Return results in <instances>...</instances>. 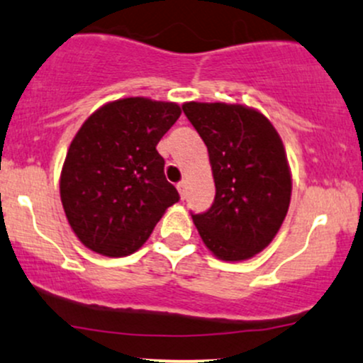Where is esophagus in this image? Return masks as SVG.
<instances>
[{
	"label": "esophagus",
	"mask_w": 363,
	"mask_h": 363,
	"mask_svg": "<svg viewBox=\"0 0 363 363\" xmlns=\"http://www.w3.org/2000/svg\"><path fill=\"white\" fill-rule=\"evenodd\" d=\"M177 189H178V192H180V197L185 199V197H186V189H189V186H186V182L183 180V182L178 183Z\"/></svg>",
	"instance_id": "obj_1"
}]
</instances>
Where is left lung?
Segmentation results:
<instances>
[{"label":"left lung","mask_w":363,"mask_h":363,"mask_svg":"<svg viewBox=\"0 0 363 363\" xmlns=\"http://www.w3.org/2000/svg\"><path fill=\"white\" fill-rule=\"evenodd\" d=\"M209 152L216 197L194 214L203 245L226 262L252 259L278 235L291 201V169L269 118L243 104L185 103Z\"/></svg>","instance_id":"obj_1"}]
</instances>
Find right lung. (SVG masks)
<instances>
[{
	"mask_svg": "<svg viewBox=\"0 0 363 363\" xmlns=\"http://www.w3.org/2000/svg\"><path fill=\"white\" fill-rule=\"evenodd\" d=\"M180 115L177 103L123 97L97 108L75 133L60 197L72 231L92 252L133 254L178 202L156 145Z\"/></svg>",
	"mask_w": 363,
	"mask_h": 363,
	"instance_id": "add662e5",
	"label": "right lung"
}]
</instances>
